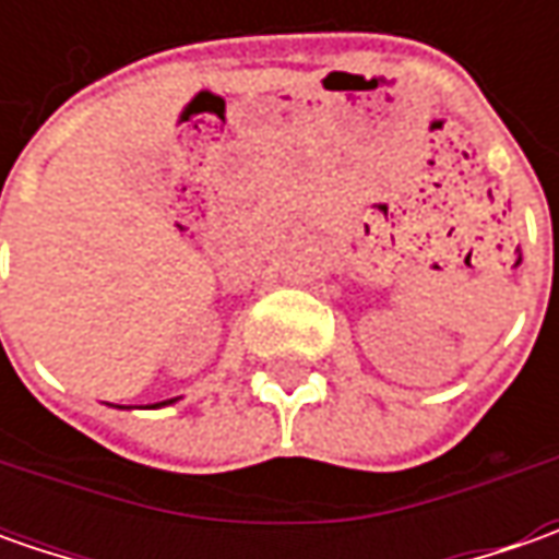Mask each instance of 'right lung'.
Wrapping results in <instances>:
<instances>
[{
  "instance_id": "add662e5",
  "label": "right lung",
  "mask_w": 559,
  "mask_h": 559,
  "mask_svg": "<svg viewBox=\"0 0 559 559\" xmlns=\"http://www.w3.org/2000/svg\"><path fill=\"white\" fill-rule=\"evenodd\" d=\"M170 401H174V397H170ZM162 404H167V401H162Z\"/></svg>"
}]
</instances>
